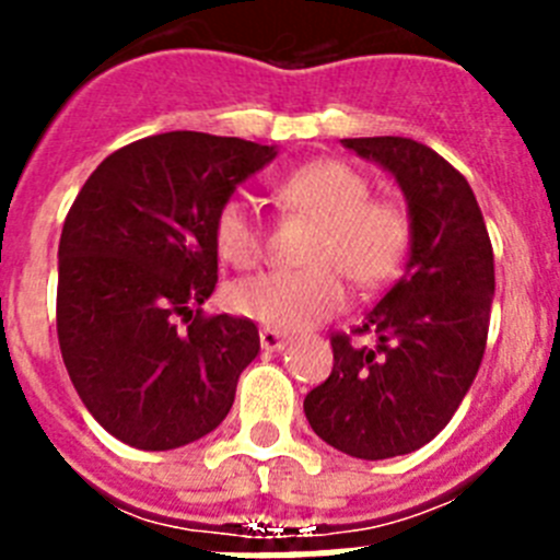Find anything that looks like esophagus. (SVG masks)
I'll use <instances>...</instances> for the list:
<instances>
[{"instance_id":"34e87169","label":"esophagus","mask_w":560,"mask_h":560,"mask_svg":"<svg viewBox=\"0 0 560 560\" xmlns=\"http://www.w3.org/2000/svg\"><path fill=\"white\" fill-rule=\"evenodd\" d=\"M260 345H264L266 353H280V350L289 348V339H285L280 330L264 328V330H260Z\"/></svg>"}]
</instances>
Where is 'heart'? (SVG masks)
<instances>
[{
	"mask_svg": "<svg viewBox=\"0 0 560 560\" xmlns=\"http://www.w3.org/2000/svg\"><path fill=\"white\" fill-rule=\"evenodd\" d=\"M368 176L339 160H314L285 173L275 201L285 212L314 221L308 269L266 271L230 289L235 314L280 334H296L339 314L348 277L355 289H378L398 275L409 249L407 210L395 201L370 199ZM212 241L221 260L235 269L260 264L266 230L255 207L241 196L221 201L212 219Z\"/></svg>",
	"mask_w": 560,
	"mask_h": 560,
	"instance_id": "obj_1",
	"label": "heart"
}]
</instances>
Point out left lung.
<instances>
[{"label":"left lung","instance_id":"obj_1","mask_svg":"<svg viewBox=\"0 0 560 560\" xmlns=\"http://www.w3.org/2000/svg\"><path fill=\"white\" fill-rule=\"evenodd\" d=\"M341 145L387 167L412 219L407 271L353 334L330 336L334 370L305 395L311 429L359 459L409 454L438 438L477 378L493 303V249L463 173L407 137Z\"/></svg>","mask_w":560,"mask_h":560}]
</instances>
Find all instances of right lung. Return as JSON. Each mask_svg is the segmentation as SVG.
<instances>
[{
	"mask_svg": "<svg viewBox=\"0 0 560 560\" xmlns=\"http://www.w3.org/2000/svg\"><path fill=\"white\" fill-rule=\"evenodd\" d=\"M275 153L237 137L153 133L108 153L69 207L58 345L92 418L128 446H187L230 412L260 336L246 316L201 311L219 283L212 219Z\"/></svg>",
	"mask_w": 560,
	"mask_h": 560,
	"instance_id": "add662e5",
	"label": "right lung"
}]
</instances>
